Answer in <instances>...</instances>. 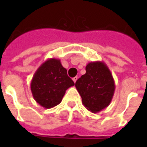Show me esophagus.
<instances>
[{
  "label": "esophagus",
  "mask_w": 147,
  "mask_h": 147,
  "mask_svg": "<svg viewBox=\"0 0 147 147\" xmlns=\"http://www.w3.org/2000/svg\"><path fill=\"white\" fill-rule=\"evenodd\" d=\"M77 79H78V77H77V76H76V77H74V78H72V80H73L74 82H76Z\"/></svg>",
  "instance_id": "esophagus-1"
}]
</instances>
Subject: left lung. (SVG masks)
I'll list each match as a JSON object with an SVG mask.
<instances>
[{"label":"left lung","mask_w":147,"mask_h":147,"mask_svg":"<svg viewBox=\"0 0 147 147\" xmlns=\"http://www.w3.org/2000/svg\"><path fill=\"white\" fill-rule=\"evenodd\" d=\"M86 73L76 82L82 101L92 113H98L110 105L115 91V84L109 68L104 62H89Z\"/></svg>","instance_id":"1"}]
</instances>
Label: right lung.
I'll use <instances>...</instances> for the list:
<instances>
[{
  "label": "right lung",
  "mask_w": 147,
  "mask_h": 147,
  "mask_svg": "<svg viewBox=\"0 0 147 147\" xmlns=\"http://www.w3.org/2000/svg\"><path fill=\"white\" fill-rule=\"evenodd\" d=\"M74 85L60 60L53 58L45 61L36 71L30 88L34 100L49 109L59 105L65 91Z\"/></svg>",
  "instance_id": "right-lung-1"
}]
</instances>
